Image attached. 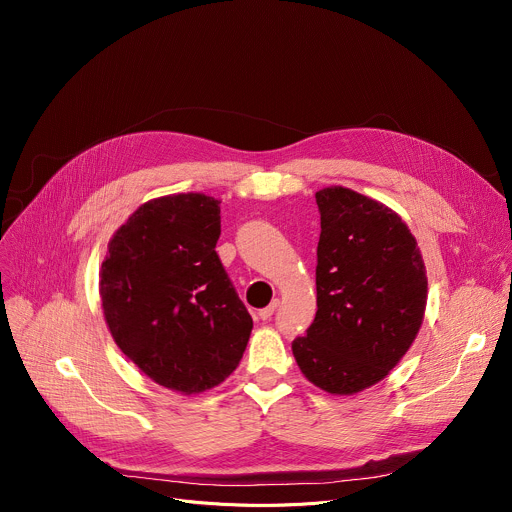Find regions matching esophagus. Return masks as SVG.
<instances>
[{
    "label": "esophagus",
    "instance_id": "esophagus-1",
    "mask_svg": "<svg viewBox=\"0 0 512 512\" xmlns=\"http://www.w3.org/2000/svg\"><path fill=\"white\" fill-rule=\"evenodd\" d=\"M277 306H279V300H277V298H275V300H273V302H271V304H269V306H267V308H263V310H259V318H261V320H269V318H271V316H273V312H275V310H277Z\"/></svg>",
    "mask_w": 512,
    "mask_h": 512
}]
</instances>
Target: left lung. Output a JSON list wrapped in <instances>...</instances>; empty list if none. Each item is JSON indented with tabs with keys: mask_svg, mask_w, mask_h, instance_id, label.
Returning <instances> with one entry per match:
<instances>
[{
	"mask_svg": "<svg viewBox=\"0 0 512 512\" xmlns=\"http://www.w3.org/2000/svg\"><path fill=\"white\" fill-rule=\"evenodd\" d=\"M318 312L291 344L304 377L330 395L383 381L411 348L427 306L421 251L403 218L344 186L316 192Z\"/></svg>",
	"mask_w": 512,
	"mask_h": 512,
	"instance_id": "left-lung-1",
	"label": "left lung"
}]
</instances>
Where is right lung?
<instances>
[{
  "label": "right lung",
  "instance_id": "add662e5",
  "mask_svg": "<svg viewBox=\"0 0 512 512\" xmlns=\"http://www.w3.org/2000/svg\"><path fill=\"white\" fill-rule=\"evenodd\" d=\"M218 237V198H152L113 233L99 271L115 344L145 377L180 395L221 385L239 367L253 330L214 251Z\"/></svg>",
  "mask_w": 512,
  "mask_h": 512
}]
</instances>
